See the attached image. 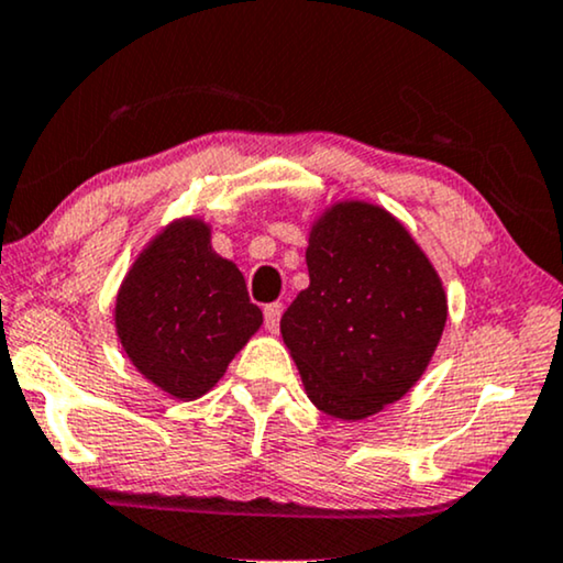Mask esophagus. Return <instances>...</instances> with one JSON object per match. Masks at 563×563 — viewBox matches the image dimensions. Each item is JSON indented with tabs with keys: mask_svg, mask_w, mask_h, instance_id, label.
<instances>
[{
	"mask_svg": "<svg viewBox=\"0 0 563 563\" xmlns=\"http://www.w3.org/2000/svg\"><path fill=\"white\" fill-rule=\"evenodd\" d=\"M282 312H284V305L282 302H272V305H266V308H264V320H266V331L268 333L279 331Z\"/></svg>",
	"mask_w": 563,
	"mask_h": 563,
	"instance_id": "1",
	"label": "esophagus"
}]
</instances>
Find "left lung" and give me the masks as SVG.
I'll use <instances>...</instances> for the list:
<instances>
[{
    "mask_svg": "<svg viewBox=\"0 0 563 563\" xmlns=\"http://www.w3.org/2000/svg\"><path fill=\"white\" fill-rule=\"evenodd\" d=\"M310 287L282 316V339L320 411L360 421L419 383L448 323L432 261L390 211L339 201L316 219Z\"/></svg>",
    "mask_w": 563,
    "mask_h": 563,
    "instance_id": "1",
    "label": "left lung"
}]
</instances>
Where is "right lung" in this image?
I'll use <instances>...</instances> for the list:
<instances>
[{"label":"right lung","instance_id":"right-lung-1","mask_svg":"<svg viewBox=\"0 0 563 563\" xmlns=\"http://www.w3.org/2000/svg\"><path fill=\"white\" fill-rule=\"evenodd\" d=\"M115 333L131 364L178 400H196L264 323L240 268L211 247L199 217L150 240L115 297Z\"/></svg>","mask_w":563,"mask_h":563}]
</instances>
